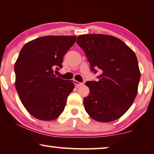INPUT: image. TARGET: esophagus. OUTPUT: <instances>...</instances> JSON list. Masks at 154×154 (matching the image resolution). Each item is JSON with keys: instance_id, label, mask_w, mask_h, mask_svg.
<instances>
[{"instance_id": "1", "label": "esophagus", "mask_w": 154, "mask_h": 154, "mask_svg": "<svg viewBox=\"0 0 154 154\" xmlns=\"http://www.w3.org/2000/svg\"><path fill=\"white\" fill-rule=\"evenodd\" d=\"M74 85H75V87H79L81 86V85H83L82 82H80L79 81H76V80H74Z\"/></svg>"}]
</instances>
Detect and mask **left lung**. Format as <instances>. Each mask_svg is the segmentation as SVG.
<instances>
[{"label":"left lung","instance_id":"8db88e82","mask_svg":"<svg viewBox=\"0 0 154 154\" xmlns=\"http://www.w3.org/2000/svg\"><path fill=\"white\" fill-rule=\"evenodd\" d=\"M76 43L85 51L98 81H87L89 94L85 109L94 120L112 122L129 109L138 93L140 79L136 54L121 40L104 34H83Z\"/></svg>","mask_w":154,"mask_h":154}]
</instances>
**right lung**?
<instances>
[{
  "label": "right lung",
  "mask_w": 154,
  "mask_h": 154,
  "mask_svg": "<svg viewBox=\"0 0 154 154\" xmlns=\"http://www.w3.org/2000/svg\"><path fill=\"white\" fill-rule=\"evenodd\" d=\"M74 36H46L26 43L14 65L15 86L21 103L31 115L52 120L64 111L74 88L72 80L56 76L63 57L74 44Z\"/></svg>",
  "instance_id": "1"
}]
</instances>
